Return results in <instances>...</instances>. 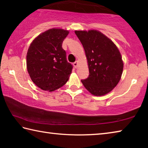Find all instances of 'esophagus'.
Returning <instances> with one entry per match:
<instances>
[{"instance_id":"34e87169","label":"esophagus","mask_w":148,"mask_h":148,"mask_svg":"<svg viewBox=\"0 0 148 148\" xmlns=\"http://www.w3.org/2000/svg\"><path fill=\"white\" fill-rule=\"evenodd\" d=\"M73 65H74V66L75 67V68L77 69V66H78V61H75L74 63H73Z\"/></svg>"}]
</instances>
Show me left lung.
Instances as JSON below:
<instances>
[{
    "mask_svg": "<svg viewBox=\"0 0 148 148\" xmlns=\"http://www.w3.org/2000/svg\"><path fill=\"white\" fill-rule=\"evenodd\" d=\"M83 46L89 74L82 84L92 95L108 93L121 79L123 62L121 53L111 40L96 30L75 31Z\"/></svg>",
    "mask_w": 148,
    "mask_h": 148,
    "instance_id": "8db88e82",
    "label": "left lung"
}]
</instances>
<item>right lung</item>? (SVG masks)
<instances>
[{"label":"right lung","instance_id":"right-lung-1","mask_svg":"<svg viewBox=\"0 0 148 148\" xmlns=\"http://www.w3.org/2000/svg\"><path fill=\"white\" fill-rule=\"evenodd\" d=\"M69 31L51 29L32 42L27 54V68L32 81L44 91H53L66 83L73 69L62 44Z\"/></svg>","mask_w":148,"mask_h":148}]
</instances>
